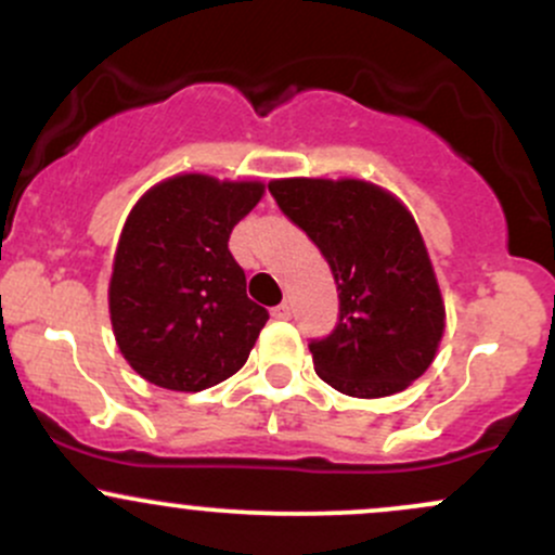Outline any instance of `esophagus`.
Wrapping results in <instances>:
<instances>
[{"mask_svg": "<svg viewBox=\"0 0 555 555\" xmlns=\"http://www.w3.org/2000/svg\"><path fill=\"white\" fill-rule=\"evenodd\" d=\"M271 315L276 318V321H289L292 318V308L286 302H282V305H276V308L271 310Z\"/></svg>", "mask_w": 555, "mask_h": 555, "instance_id": "34e87169", "label": "esophagus"}]
</instances>
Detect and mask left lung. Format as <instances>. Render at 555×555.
I'll return each instance as SVG.
<instances>
[{
  "label": "left lung",
  "instance_id": "obj_1",
  "mask_svg": "<svg viewBox=\"0 0 555 555\" xmlns=\"http://www.w3.org/2000/svg\"><path fill=\"white\" fill-rule=\"evenodd\" d=\"M286 219L315 242L339 289V321L310 339L315 373L336 391L378 399L430 367L443 299L412 214L362 180H273Z\"/></svg>",
  "mask_w": 555,
  "mask_h": 555
}]
</instances>
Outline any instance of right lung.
<instances>
[{"label":"right lung","mask_w":555,"mask_h":555,"mask_svg":"<svg viewBox=\"0 0 555 555\" xmlns=\"http://www.w3.org/2000/svg\"><path fill=\"white\" fill-rule=\"evenodd\" d=\"M260 197V182L180 175L127 216L109 313L119 352L149 384L203 391L245 365L269 310L247 297L229 234Z\"/></svg>","instance_id":"1"}]
</instances>
